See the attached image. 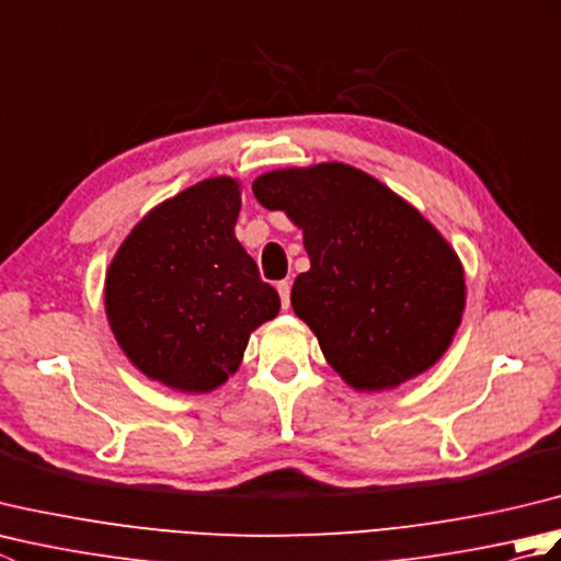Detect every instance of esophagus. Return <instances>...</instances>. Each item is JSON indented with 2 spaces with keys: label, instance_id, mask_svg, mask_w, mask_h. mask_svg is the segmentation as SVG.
I'll return each mask as SVG.
<instances>
[{
  "label": "esophagus",
  "instance_id": "obj_1",
  "mask_svg": "<svg viewBox=\"0 0 561 561\" xmlns=\"http://www.w3.org/2000/svg\"><path fill=\"white\" fill-rule=\"evenodd\" d=\"M277 291H279V299H282V308L287 311V308L291 306V282H287V279L279 282Z\"/></svg>",
  "mask_w": 561,
  "mask_h": 561
}]
</instances>
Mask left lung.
Here are the masks:
<instances>
[{
	"instance_id": "left-lung-1",
	"label": "left lung",
	"mask_w": 561,
	"mask_h": 561,
	"mask_svg": "<svg viewBox=\"0 0 561 561\" xmlns=\"http://www.w3.org/2000/svg\"><path fill=\"white\" fill-rule=\"evenodd\" d=\"M262 207L304 231L311 270L294 282V313L354 390L378 392L428 371L465 311L456 250L408 199L350 163L257 175Z\"/></svg>"
}]
</instances>
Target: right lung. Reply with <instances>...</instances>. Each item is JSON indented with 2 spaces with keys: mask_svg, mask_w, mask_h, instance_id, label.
<instances>
[{
  "mask_svg": "<svg viewBox=\"0 0 561 561\" xmlns=\"http://www.w3.org/2000/svg\"><path fill=\"white\" fill-rule=\"evenodd\" d=\"M241 183L205 178L141 219L105 272L113 337L139 374L211 392L238 371L250 332L277 318L279 294L236 238Z\"/></svg>",
  "mask_w": 561,
  "mask_h": 561,
  "instance_id": "obj_1",
  "label": "right lung"
}]
</instances>
